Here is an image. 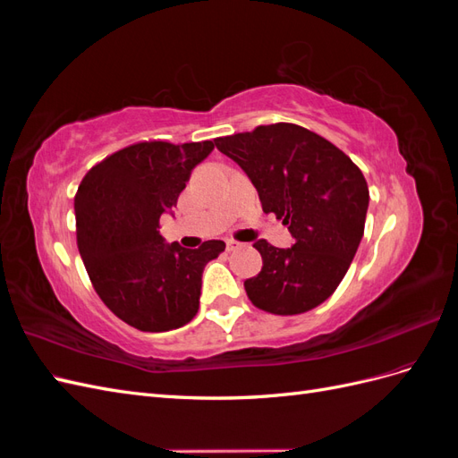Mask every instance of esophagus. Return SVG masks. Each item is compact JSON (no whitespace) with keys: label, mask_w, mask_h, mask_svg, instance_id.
<instances>
[{"label":"esophagus","mask_w":458,"mask_h":458,"mask_svg":"<svg viewBox=\"0 0 458 458\" xmlns=\"http://www.w3.org/2000/svg\"><path fill=\"white\" fill-rule=\"evenodd\" d=\"M225 244H227V252L239 250V248H241V242H237V241H231V239H227V241H225Z\"/></svg>","instance_id":"1"}]
</instances>
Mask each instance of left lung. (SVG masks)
<instances>
[{
    "label": "left lung",
    "instance_id": "left-lung-1",
    "mask_svg": "<svg viewBox=\"0 0 458 458\" xmlns=\"http://www.w3.org/2000/svg\"><path fill=\"white\" fill-rule=\"evenodd\" d=\"M258 189L261 208L288 225L294 246L254 242L261 271L244 281L256 308L300 315L328 300L363 239L369 187L352 158L318 133L276 122L214 140Z\"/></svg>",
    "mask_w": 458,
    "mask_h": 458
}]
</instances>
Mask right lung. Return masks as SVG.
<instances>
[{
  "label": "right lung",
  "mask_w": 458,
  "mask_h": 458,
  "mask_svg": "<svg viewBox=\"0 0 458 458\" xmlns=\"http://www.w3.org/2000/svg\"><path fill=\"white\" fill-rule=\"evenodd\" d=\"M214 141H140L97 162L74 197L78 250L105 306L143 332L187 325L199 311L202 271L225 250L165 244L160 216L177 204Z\"/></svg>",
  "instance_id": "add662e5"
}]
</instances>
